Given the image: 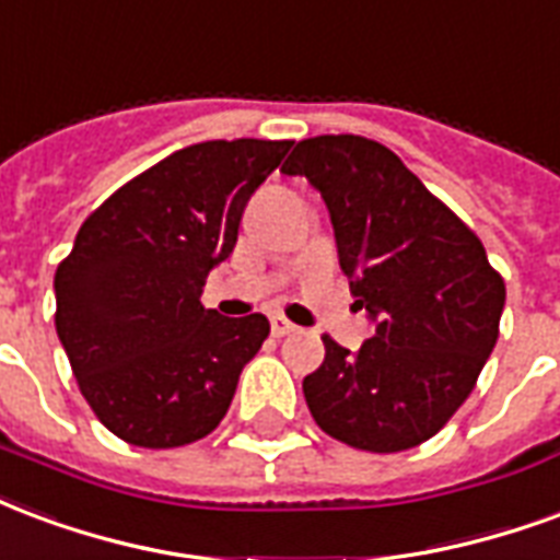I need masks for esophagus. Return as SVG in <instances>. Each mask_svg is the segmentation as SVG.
Returning <instances> with one entry per match:
<instances>
[{
  "label": "esophagus",
  "instance_id": "obj_1",
  "mask_svg": "<svg viewBox=\"0 0 560 560\" xmlns=\"http://www.w3.org/2000/svg\"><path fill=\"white\" fill-rule=\"evenodd\" d=\"M292 330H295V325L285 322L283 316H275V319H271V334H275V337H285V334H292Z\"/></svg>",
  "mask_w": 560,
  "mask_h": 560
}]
</instances>
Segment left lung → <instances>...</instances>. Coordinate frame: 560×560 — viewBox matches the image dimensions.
Listing matches in <instances>:
<instances>
[{"label": "left lung", "mask_w": 560, "mask_h": 560, "mask_svg": "<svg viewBox=\"0 0 560 560\" xmlns=\"http://www.w3.org/2000/svg\"><path fill=\"white\" fill-rule=\"evenodd\" d=\"M325 199L340 268L375 334L358 352L325 340L304 378L330 439L370 453L418 447L463 406L495 349L504 280L475 232L382 142L301 140L283 163Z\"/></svg>", "instance_id": "8db88e82"}]
</instances>
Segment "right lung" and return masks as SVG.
I'll use <instances>...</instances> for the list:
<instances>
[{
  "instance_id": "obj_1",
  "label": "right lung",
  "mask_w": 560,
  "mask_h": 560,
  "mask_svg": "<svg viewBox=\"0 0 560 560\" xmlns=\"http://www.w3.org/2000/svg\"><path fill=\"white\" fill-rule=\"evenodd\" d=\"M289 140H208L118 187L56 268V334L97 420L137 447H182L218 430L268 319L199 304L230 259L241 214Z\"/></svg>"
}]
</instances>
